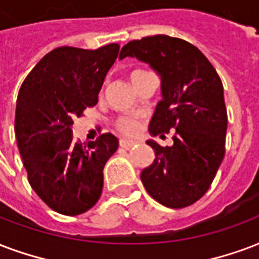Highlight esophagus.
<instances>
[{
	"label": "esophagus",
	"mask_w": 259,
	"mask_h": 259,
	"mask_svg": "<svg viewBox=\"0 0 259 259\" xmlns=\"http://www.w3.org/2000/svg\"><path fill=\"white\" fill-rule=\"evenodd\" d=\"M133 145H136V141H133V140H121L119 141V147L125 148V149H129Z\"/></svg>",
	"instance_id": "34e87169"
}]
</instances>
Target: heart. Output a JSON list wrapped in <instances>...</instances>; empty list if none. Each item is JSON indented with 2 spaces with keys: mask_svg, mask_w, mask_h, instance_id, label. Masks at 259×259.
Wrapping results in <instances>:
<instances>
[{
  "mask_svg": "<svg viewBox=\"0 0 259 259\" xmlns=\"http://www.w3.org/2000/svg\"><path fill=\"white\" fill-rule=\"evenodd\" d=\"M144 72V70H140V69H136L133 72L130 73V78L134 76H137L138 73ZM116 127L123 132V133H133L136 127H137V122L134 121L133 118H130V116H121V118H118L116 119Z\"/></svg>",
  "mask_w": 259,
  "mask_h": 259,
  "instance_id": "b5f03b06",
  "label": "heart"
}]
</instances>
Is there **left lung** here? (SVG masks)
I'll list each match as a JSON object with an SVG mask.
<instances>
[{
	"instance_id": "1",
	"label": "left lung",
	"mask_w": 259,
	"mask_h": 259,
	"mask_svg": "<svg viewBox=\"0 0 259 259\" xmlns=\"http://www.w3.org/2000/svg\"><path fill=\"white\" fill-rule=\"evenodd\" d=\"M126 57L145 62L160 77L161 100L149 123L152 136L175 129L174 144L155 151L141 171V182L153 200L179 209L198 201L210 186L226 152L227 110L220 77L191 43L167 35L143 37L122 47Z\"/></svg>"
}]
</instances>
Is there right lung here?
Masks as SVG:
<instances>
[{"label":"right lung","mask_w":259,"mask_h":259,"mask_svg":"<svg viewBox=\"0 0 259 259\" xmlns=\"http://www.w3.org/2000/svg\"><path fill=\"white\" fill-rule=\"evenodd\" d=\"M119 46L58 47L43 57L19 91L15 132L28 182L53 210L76 216L94 206L103 168L118 148L111 133L85 145L73 141V119L98 103Z\"/></svg>","instance_id":"1"}]
</instances>
